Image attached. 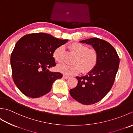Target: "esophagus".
Listing matches in <instances>:
<instances>
[{"instance_id":"esophagus-1","label":"esophagus","mask_w":133,"mask_h":133,"mask_svg":"<svg viewBox=\"0 0 133 133\" xmlns=\"http://www.w3.org/2000/svg\"><path fill=\"white\" fill-rule=\"evenodd\" d=\"M63 77L64 78V79H69V78H70V77L69 76H67V75H63Z\"/></svg>"}]
</instances>
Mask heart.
<instances>
[{"instance_id":"1","label":"heart","mask_w":133,"mask_h":133,"mask_svg":"<svg viewBox=\"0 0 133 133\" xmlns=\"http://www.w3.org/2000/svg\"><path fill=\"white\" fill-rule=\"evenodd\" d=\"M69 49L77 55L73 65L61 63L58 65L59 71L67 75H71L79 72H89L96 66L98 61V53L94 49L89 47L82 43L74 42L69 45ZM64 47H58L53 52V57L56 62H61L63 59Z\"/></svg>"}]
</instances>
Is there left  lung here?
<instances>
[{"mask_svg": "<svg viewBox=\"0 0 133 133\" xmlns=\"http://www.w3.org/2000/svg\"><path fill=\"white\" fill-rule=\"evenodd\" d=\"M91 45L98 53L96 66L83 77H77V86L70 90L71 97L79 102L89 105L100 101L113 85L119 64L118 54L109 42L97 38L80 41Z\"/></svg>", "mask_w": 133, "mask_h": 133, "instance_id": "1", "label": "left lung"}]
</instances>
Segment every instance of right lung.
<instances>
[{
    "mask_svg": "<svg viewBox=\"0 0 133 133\" xmlns=\"http://www.w3.org/2000/svg\"><path fill=\"white\" fill-rule=\"evenodd\" d=\"M67 41L40 32L26 35L17 42L11 66L14 83L24 95L40 97L50 91L54 82L62 78L61 72H51L47 68L55 66L53 52Z\"/></svg>",
    "mask_w": 133,
    "mask_h": 133,
    "instance_id": "obj_1",
    "label": "right lung"
}]
</instances>
